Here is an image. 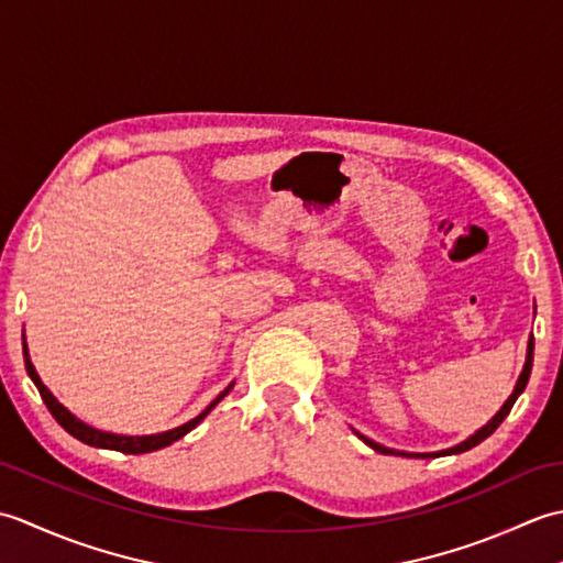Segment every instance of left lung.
Here are the masks:
<instances>
[{"instance_id": "1", "label": "left lung", "mask_w": 563, "mask_h": 563, "mask_svg": "<svg viewBox=\"0 0 563 563\" xmlns=\"http://www.w3.org/2000/svg\"><path fill=\"white\" fill-rule=\"evenodd\" d=\"M532 351H534V339L530 336V343H528V361H525V367H522V373H520V377H518V385H516V389H512V394L508 397V401L504 404V409H500L492 421H488L482 430H476V433L472 435V438H466L464 442H460V445H454V448H450V450H442V452H428V454H409V452H397V450H389V448H385V445H377L375 440H367L365 435H361V440H365L369 448H373L375 452H382V454H406V457H426V460H430V457H440V454H460V452H464V450H472L474 445H479L482 440H486L488 435L494 433V430L504 423V418L510 413V409H512V404H516V399L520 397L522 394V389L528 387V379H530V373H532Z\"/></svg>"}]
</instances>
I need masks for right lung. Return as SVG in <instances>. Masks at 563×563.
Segmentation results:
<instances>
[{"label": "right lung", "mask_w": 563, "mask_h": 563, "mask_svg": "<svg viewBox=\"0 0 563 563\" xmlns=\"http://www.w3.org/2000/svg\"><path fill=\"white\" fill-rule=\"evenodd\" d=\"M23 361H26V369H29V377L33 379V385L38 387V391H41V397H43V401H45V406H47V411L53 413V418L55 421L63 426L67 433L71 435V438H77V440H81V442H87V445H91V448H106V450H118V452H123V454H145V452H154V450H162V448H166V445H172V442H176L178 438H184L188 430H194L202 418H206L212 409H214V404L218 401H222L224 397H227V391L232 389V385L227 387L218 399H214L206 411H202L200 416H196L194 421H188V423H184V426H178V428H174V430H166V433H159V435H145V438H128V435H113V433H103V430H97V428H91V426H87V423H81L79 418H75L71 416L63 404H59L51 391H47V387L43 385L41 382V377H38V373H35V367H33V363H31V357H29V351H26V343H23Z\"/></svg>", "instance_id": "obj_1"}]
</instances>
